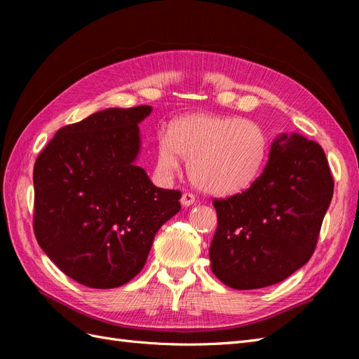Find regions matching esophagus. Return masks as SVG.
I'll return each mask as SVG.
<instances>
[{
	"label": "esophagus",
	"mask_w": 359,
	"mask_h": 359,
	"mask_svg": "<svg viewBox=\"0 0 359 359\" xmlns=\"http://www.w3.org/2000/svg\"><path fill=\"white\" fill-rule=\"evenodd\" d=\"M194 194H191V193H184L182 196H181V205L182 206H190V205H193L194 203Z\"/></svg>",
	"instance_id": "1"
}]
</instances>
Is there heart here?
I'll list each match as a JSON object with an SVG mask.
<instances>
[{
  "instance_id": "1",
  "label": "heart",
  "mask_w": 359,
  "mask_h": 359,
  "mask_svg": "<svg viewBox=\"0 0 359 359\" xmlns=\"http://www.w3.org/2000/svg\"><path fill=\"white\" fill-rule=\"evenodd\" d=\"M269 154L262 126L236 116L193 114L173 121L156 151L160 180L177 177L181 158L189 160V175L199 190L212 196H233L253 186Z\"/></svg>"
}]
</instances>
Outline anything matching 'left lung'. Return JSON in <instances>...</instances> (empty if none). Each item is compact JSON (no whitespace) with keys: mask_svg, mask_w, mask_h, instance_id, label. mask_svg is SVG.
<instances>
[{"mask_svg":"<svg viewBox=\"0 0 359 359\" xmlns=\"http://www.w3.org/2000/svg\"><path fill=\"white\" fill-rule=\"evenodd\" d=\"M332 191L322 147L298 133L278 135L253 186L212 202L219 219L210 247L215 277L247 290L292 276L314 252Z\"/></svg>","mask_w":359,"mask_h":359,"instance_id":"left-lung-1","label":"left lung"}]
</instances>
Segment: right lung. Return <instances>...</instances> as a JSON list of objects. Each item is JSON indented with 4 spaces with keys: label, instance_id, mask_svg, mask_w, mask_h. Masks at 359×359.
I'll use <instances>...</instances> for the list:
<instances>
[{
    "label": "right lung",
    "instance_id": "add662e5",
    "mask_svg": "<svg viewBox=\"0 0 359 359\" xmlns=\"http://www.w3.org/2000/svg\"><path fill=\"white\" fill-rule=\"evenodd\" d=\"M151 106L109 107L60 128L34 165V233L64 274L94 289L144 268L181 193L156 187L136 165Z\"/></svg>",
    "mask_w": 359,
    "mask_h": 359
}]
</instances>
